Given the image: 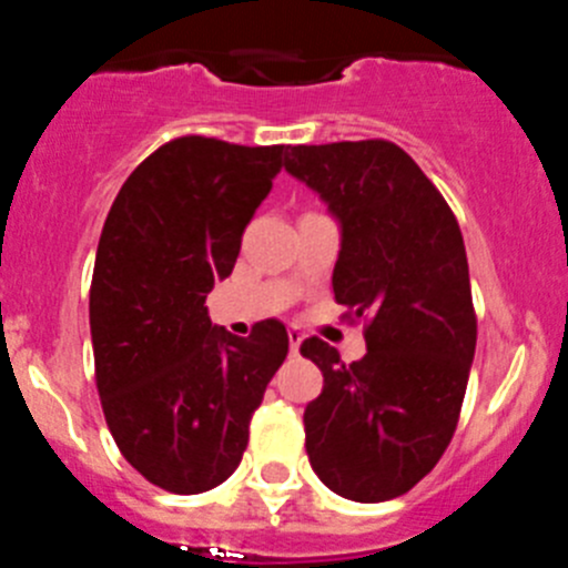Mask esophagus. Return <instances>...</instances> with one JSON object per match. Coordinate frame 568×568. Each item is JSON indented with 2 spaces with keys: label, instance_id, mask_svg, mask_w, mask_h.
<instances>
[{
  "label": "esophagus",
  "instance_id": "1",
  "mask_svg": "<svg viewBox=\"0 0 568 568\" xmlns=\"http://www.w3.org/2000/svg\"><path fill=\"white\" fill-rule=\"evenodd\" d=\"M287 338H290V353L298 355V346H301V341H304V335L293 327V329H287Z\"/></svg>",
  "mask_w": 568,
  "mask_h": 568
}]
</instances>
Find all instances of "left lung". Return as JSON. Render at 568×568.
Listing matches in <instances>:
<instances>
[{
  "label": "left lung",
  "mask_w": 568,
  "mask_h": 568,
  "mask_svg": "<svg viewBox=\"0 0 568 568\" xmlns=\"http://www.w3.org/2000/svg\"><path fill=\"white\" fill-rule=\"evenodd\" d=\"M284 170L341 224L338 304L366 315V355L346 366L321 338L301 344L324 389L304 409L307 455L335 495L398 498L453 440L478 321L453 210L393 142L298 144Z\"/></svg>",
  "instance_id": "1"
}]
</instances>
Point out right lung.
I'll return each instance as SVG.
<instances>
[{
  "mask_svg": "<svg viewBox=\"0 0 568 568\" xmlns=\"http://www.w3.org/2000/svg\"><path fill=\"white\" fill-rule=\"evenodd\" d=\"M284 153V144L182 135L128 175L104 219L90 284L104 420L128 464L175 495L233 475L250 418L287 358L281 321L239 338L204 307L215 281L233 273Z\"/></svg>",
  "mask_w": 568,
  "mask_h": 568,
  "instance_id": "obj_1",
  "label": "right lung"
}]
</instances>
